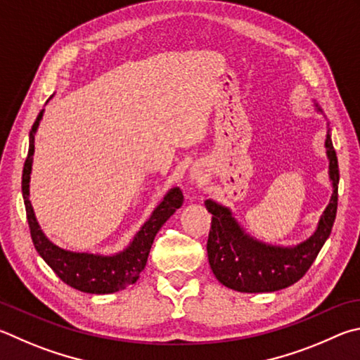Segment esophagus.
<instances>
[{
	"mask_svg": "<svg viewBox=\"0 0 360 360\" xmlns=\"http://www.w3.org/2000/svg\"><path fill=\"white\" fill-rule=\"evenodd\" d=\"M191 179L193 180H198V181H202V180H205V174H204V170H202V167H199V166H194L193 169H191Z\"/></svg>",
	"mask_w": 360,
	"mask_h": 360,
	"instance_id": "obj_1",
	"label": "esophagus"
}]
</instances>
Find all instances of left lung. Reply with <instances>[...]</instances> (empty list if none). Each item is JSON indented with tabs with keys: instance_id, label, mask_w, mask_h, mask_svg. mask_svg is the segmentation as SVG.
<instances>
[{
	"instance_id": "8db88e82",
	"label": "left lung",
	"mask_w": 360,
	"mask_h": 360,
	"mask_svg": "<svg viewBox=\"0 0 360 360\" xmlns=\"http://www.w3.org/2000/svg\"><path fill=\"white\" fill-rule=\"evenodd\" d=\"M313 103L316 112L323 113L316 101ZM324 147L329 160L332 196L316 229L304 242L283 247L257 240L242 228L229 207L213 199L205 200V209L212 213L207 255L212 272L221 285L238 292H274L294 285L311 267L330 236L337 215L340 174L329 123Z\"/></svg>"
}]
</instances>
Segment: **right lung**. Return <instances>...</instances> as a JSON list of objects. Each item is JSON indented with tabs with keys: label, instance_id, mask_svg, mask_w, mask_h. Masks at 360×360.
I'll list each match as a JSON object with an SVG mask.
<instances>
[{
	"label": "right lung",
	"instance_id": "1",
	"mask_svg": "<svg viewBox=\"0 0 360 360\" xmlns=\"http://www.w3.org/2000/svg\"><path fill=\"white\" fill-rule=\"evenodd\" d=\"M42 115L44 109L39 112L33 128L30 131V148L22 175V194L34 248L42 259L47 262V266L68 286L77 289L80 292L112 294L122 291V289H126L129 285H134L139 280L141 272L145 269V264H147L155 236L161 229V226L174 215L175 210L184 205V193H181L179 186L170 188L160 200V204L151 212L147 221L136 232L132 240L128 243V247L118 251V253L101 255L88 253V251H71L58 247V245L53 243L44 234L39 223H37L33 205H31L30 200V180L31 169H33L34 136L37 128H39Z\"/></svg>",
	"mask_w": 360,
	"mask_h": 360
}]
</instances>
